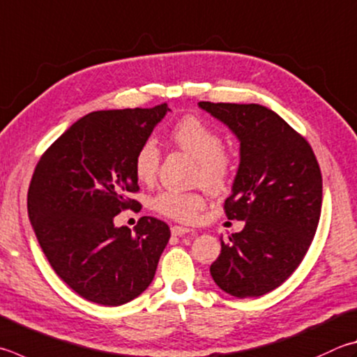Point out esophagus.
Here are the masks:
<instances>
[{
    "mask_svg": "<svg viewBox=\"0 0 357 357\" xmlns=\"http://www.w3.org/2000/svg\"><path fill=\"white\" fill-rule=\"evenodd\" d=\"M172 234H173V236H178V237L185 236V234L193 236V234H195V231L190 229V228H184V226H173V228H172Z\"/></svg>",
    "mask_w": 357,
    "mask_h": 357,
    "instance_id": "1",
    "label": "esophagus"
}]
</instances>
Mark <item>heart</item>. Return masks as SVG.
I'll list each match as a JSON object with an SVG mask.
<instances>
[{
    "label": "heart",
    "mask_w": 357,
    "mask_h": 357,
    "mask_svg": "<svg viewBox=\"0 0 357 357\" xmlns=\"http://www.w3.org/2000/svg\"><path fill=\"white\" fill-rule=\"evenodd\" d=\"M173 145L197 160L195 181L207 190L220 192L228 185L234 162L223 150V139L211 125L198 116H184L172 128ZM160 151L153 140H145L134 156V173L140 183L150 184L158 174ZM206 199L199 192L164 190L153 199V209L181 223H193L204 209Z\"/></svg>",
    "instance_id": "b5f03b06"
}]
</instances>
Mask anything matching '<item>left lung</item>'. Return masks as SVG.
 Returning a JSON list of instances; mask_svg holds the SVG:
<instances>
[{"mask_svg": "<svg viewBox=\"0 0 357 357\" xmlns=\"http://www.w3.org/2000/svg\"><path fill=\"white\" fill-rule=\"evenodd\" d=\"M241 140V165L225 201L245 228L222 241L211 265L226 294L255 298L289 280L314 241L321 212V172L309 142L261 105L199 101Z\"/></svg>", "mask_w": 357, "mask_h": 357, "instance_id": "8db88e82", "label": "left lung"}]
</instances>
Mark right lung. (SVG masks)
Returning a JSON list of instances; mask_svg holds the SVG:
<instances>
[{"instance_id":"add662e5","label":"right lung","mask_w":357,"mask_h":357,"mask_svg":"<svg viewBox=\"0 0 357 357\" xmlns=\"http://www.w3.org/2000/svg\"><path fill=\"white\" fill-rule=\"evenodd\" d=\"M170 111L92 112L42 154L28 190V212L40 248L57 276L86 300L120 306L150 286L170 228L142 217L134 232L114 217L140 203L134 173L137 148Z\"/></svg>"}]
</instances>
